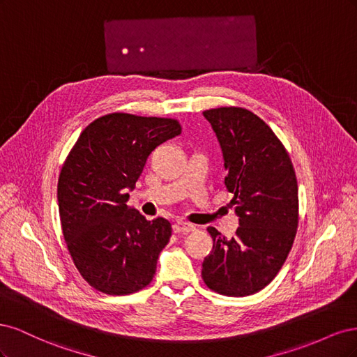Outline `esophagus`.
Returning <instances> with one entry per match:
<instances>
[{"instance_id": "34e87169", "label": "esophagus", "mask_w": 357, "mask_h": 357, "mask_svg": "<svg viewBox=\"0 0 357 357\" xmlns=\"http://www.w3.org/2000/svg\"><path fill=\"white\" fill-rule=\"evenodd\" d=\"M172 229H174L176 234H189V232H193L197 228L193 225L188 223V222H176L174 225H172Z\"/></svg>"}]
</instances>
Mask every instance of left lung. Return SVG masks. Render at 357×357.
I'll list each match as a JSON object with an SVG mask.
<instances>
[{"label":"left lung","mask_w":357,"mask_h":357,"mask_svg":"<svg viewBox=\"0 0 357 357\" xmlns=\"http://www.w3.org/2000/svg\"><path fill=\"white\" fill-rule=\"evenodd\" d=\"M223 153L225 186L240 226L232 238L207 228L213 250L202 280L226 296L262 290L282 269L298 229V181L284 146L261 117L241 107L205 110Z\"/></svg>","instance_id":"left-lung-1"}]
</instances>
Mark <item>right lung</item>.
Returning a JSON list of instances; mask_svg holds the SVG:
<instances>
[{
  "label": "right lung",
  "mask_w": 357,
  "mask_h": 357,
  "mask_svg": "<svg viewBox=\"0 0 357 357\" xmlns=\"http://www.w3.org/2000/svg\"><path fill=\"white\" fill-rule=\"evenodd\" d=\"M181 132L176 119L110 113L89 123L58 180L62 234L80 275L107 295H129L153 280L171 223L126 205L149 155Z\"/></svg>",
  "instance_id": "right-lung-1"
}]
</instances>
